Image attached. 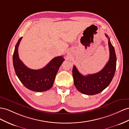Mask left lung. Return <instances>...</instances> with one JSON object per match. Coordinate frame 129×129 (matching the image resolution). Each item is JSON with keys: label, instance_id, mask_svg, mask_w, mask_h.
Here are the masks:
<instances>
[{"label": "left lung", "instance_id": "obj_1", "mask_svg": "<svg viewBox=\"0 0 129 129\" xmlns=\"http://www.w3.org/2000/svg\"><path fill=\"white\" fill-rule=\"evenodd\" d=\"M107 38L108 36L105 34ZM110 57L104 68L94 74L83 76L80 74L74 65L72 75L76 89L81 93L87 95H94L101 92L107 87L112 81L116 69V56L115 49L109 38Z\"/></svg>", "mask_w": 129, "mask_h": 129}]
</instances>
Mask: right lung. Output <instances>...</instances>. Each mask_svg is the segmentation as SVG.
Listing matches in <instances>:
<instances>
[{
    "label": "right lung",
    "mask_w": 129,
    "mask_h": 129,
    "mask_svg": "<svg viewBox=\"0 0 129 129\" xmlns=\"http://www.w3.org/2000/svg\"><path fill=\"white\" fill-rule=\"evenodd\" d=\"M23 37L18 40L13 55L14 70L21 83L27 89L36 92H43L52 87L59 68L64 61L62 56L52 59L43 69L32 70L25 66L20 60L18 55V46Z\"/></svg>",
    "instance_id": "1"
}]
</instances>
